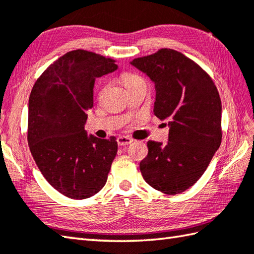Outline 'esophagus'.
I'll use <instances>...</instances> for the list:
<instances>
[{
  "mask_svg": "<svg viewBox=\"0 0 254 254\" xmlns=\"http://www.w3.org/2000/svg\"><path fill=\"white\" fill-rule=\"evenodd\" d=\"M117 142L119 145H121V146H127V145L133 142V139L128 136H119L117 138Z\"/></svg>",
  "mask_w": 254,
  "mask_h": 254,
  "instance_id": "obj_1",
  "label": "esophagus"
}]
</instances>
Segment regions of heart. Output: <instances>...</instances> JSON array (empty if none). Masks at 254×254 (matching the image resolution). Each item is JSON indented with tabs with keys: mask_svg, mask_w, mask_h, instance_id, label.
I'll return each instance as SVG.
<instances>
[{
	"mask_svg": "<svg viewBox=\"0 0 254 254\" xmlns=\"http://www.w3.org/2000/svg\"><path fill=\"white\" fill-rule=\"evenodd\" d=\"M121 80L127 90L139 87V86H146L145 79L135 73L127 72L121 75Z\"/></svg>",
	"mask_w": 254,
	"mask_h": 254,
	"instance_id": "b5f03b06",
	"label": "heart"
}]
</instances>
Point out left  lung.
<instances>
[{
  "label": "left lung",
  "instance_id": "left-lung-1",
  "mask_svg": "<svg viewBox=\"0 0 254 254\" xmlns=\"http://www.w3.org/2000/svg\"><path fill=\"white\" fill-rule=\"evenodd\" d=\"M131 64L155 83L154 113L169 126L168 143L147 142L142 176L165 194L181 193L202 177L222 143L218 90L198 64L176 50L165 48Z\"/></svg>",
  "mask_w": 254,
  "mask_h": 254
}]
</instances>
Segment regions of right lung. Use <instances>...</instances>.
<instances>
[{
  "instance_id": "1",
  "label": "right lung",
  "mask_w": 254,
  "mask_h": 254,
  "mask_svg": "<svg viewBox=\"0 0 254 254\" xmlns=\"http://www.w3.org/2000/svg\"><path fill=\"white\" fill-rule=\"evenodd\" d=\"M115 60L86 50L67 52L36 80L28 104V145L46 180L63 195L83 199L105 187L118 150L115 136L87 135V110L97 77Z\"/></svg>"
}]
</instances>
